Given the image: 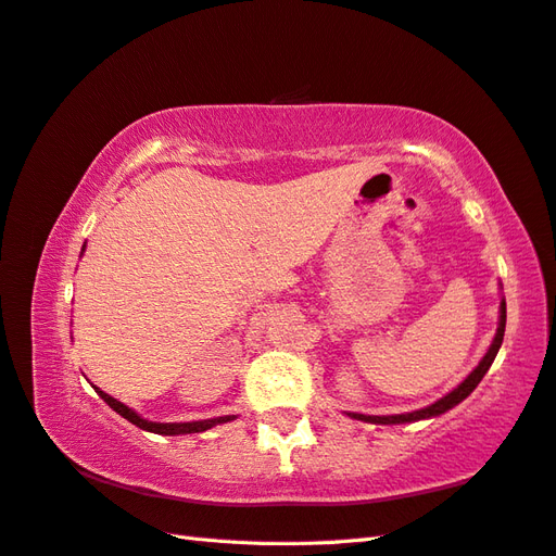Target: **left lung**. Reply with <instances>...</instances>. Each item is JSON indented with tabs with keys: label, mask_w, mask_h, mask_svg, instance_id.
Listing matches in <instances>:
<instances>
[{
	"label": "left lung",
	"mask_w": 556,
	"mask_h": 556,
	"mask_svg": "<svg viewBox=\"0 0 556 556\" xmlns=\"http://www.w3.org/2000/svg\"><path fill=\"white\" fill-rule=\"evenodd\" d=\"M504 326H507V302H502V306H500V328H497L495 340H492V344H490L488 354L483 356V359H480V364L473 368V371L468 374V378L462 382L459 388H454L450 394H445V397L438 400L435 404L426 406V409H418V412H412V414H397V416H364V414H352V416L359 418V421H368V424H412V421H421V418L445 414L447 409H452V406H456L462 400H466L468 394L476 390L478 382L483 380V376L488 374V368L492 366V362H495V356L500 352V344L504 340Z\"/></svg>",
	"instance_id": "obj_1"
}]
</instances>
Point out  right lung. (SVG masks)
<instances>
[{
    "instance_id": "right-lung-1",
    "label": "right lung",
    "mask_w": 556,
    "mask_h": 556,
    "mask_svg": "<svg viewBox=\"0 0 556 556\" xmlns=\"http://www.w3.org/2000/svg\"><path fill=\"white\" fill-rule=\"evenodd\" d=\"M97 394L114 409L116 414H121L123 418H128V421L132 426H138L142 430H150V433H159V435H182V433H202V430H208L212 426H218V424H226V421H232L236 416H218V418H206V421H192V424H152V421H144V418H140L138 414H135L132 409H128L126 404H121L118 400L111 397V394L102 392L100 388H94Z\"/></svg>"
}]
</instances>
